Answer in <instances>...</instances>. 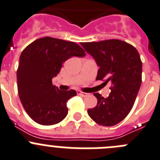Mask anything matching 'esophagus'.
<instances>
[{"instance_id": "34e87169", "label": "esophagus", "mask_w": 160, "mask_h": 160, "mask_svg": "<svg viewBox=\"0 0 160 160\" xmlns=\"http://www.w3.org/2000/svg\"><path fill=\"white\" fill-rule=\"evenodd\" d=\"M77 93L78 94V95L82 96V97H87V96L89 95V93H87V92H82V91H79V90L77 91Z\"/></svg>"}]
</instances>
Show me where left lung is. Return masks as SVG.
Here are the masks:
<instances>
[{"label":"left lung","instance_id":"1","mask_svg":"<svg viewBox=\"0 0 160 160\" xmlns=\"http://www.w3.org/2000/svg\"><path fill=\"white\" fill-rule=\"evenodd\" d=\"M81 45L100 67L96 79L112 82L107 98L93 93L97 104L88 109V114L99 125L115 126L130 113L141 87L142 62L139 53L133 45L118 39Z\"/></svg>","mask_w":160,"mask_h":160}]
</instances>
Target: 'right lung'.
<instances>
[{"label":"right lung","mask_w":160,"mask_h":160,"mask_svg":"<svg viewBox=\"0 0 160 160\" xmlns=\"http://www.w3.org/2000/svg\"><path fill=\"white\" fill-rule=\"evenodd\" d=\"M85 56L84 49L75 42L51 37L37 39L24 48L17 70L18 92L33 121L50 126L67 116V101L77 92L60 90L52 79L60 73L63 62L72 56Z\"/></svg>","instance_id":"right-lung-1"}]
</instances>
